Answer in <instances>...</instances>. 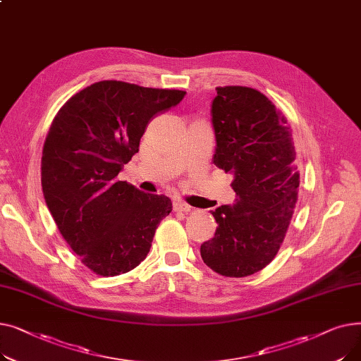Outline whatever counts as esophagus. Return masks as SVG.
Wrapping results in <instances>:
<instances>
[{
    "instance_id": "esophagus-1",
    "label": "esophagus",
    "mask_w": 361,
    "mask_h": 361,
    "mask_svg": "<svg viewBox=\"0 0 361 361\" xmlns=\"http://www.w3.org/2000/svg\"><path fill=\"white\" fill-rule=\"evenodd\" d=\"M173 207H174L176 212H185V214L193 212V207L190 204H187L185 202H181V200H176Z\"/></svg>"
}]
</instances>
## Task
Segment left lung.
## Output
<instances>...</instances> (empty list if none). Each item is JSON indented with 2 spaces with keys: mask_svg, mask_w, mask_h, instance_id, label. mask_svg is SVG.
I'll use <instances>...</instances> for the list:
<instances>
[{
  "mask_svg": "<svg viewBox=\"0 0 361 361\" xmlns=\"http://www.w3.org/2000/svg\"><path fill=\"white\" fill-rule=\"evenodd\" d=\"M211 112L214 164L233 173L237 202L212 212L215 237L200 255L216 274L243 278L269 264L286 238L298 197L297 154L287 118L253 87H216Z\"/></svg>",
  "mask_w": 361,
  "mask_h": 361,
  "instance_id": "obj_1",
  "label": "left lung"
}]
</instances>
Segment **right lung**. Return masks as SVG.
<instances>
[{
	"label": "right lung",
	"instance_id": "right-lung-1",
	"mask_svg": "<svg viewBox=\"0 0 361 361\" xmlns=\"http://www.w3.org/2000/svg\"><path fill=\"white\" fill-rule=\"evenodd\" d=\"M184 94L102 80L73 94L52 120L42 150L44 197L71 250L97 275L139 267L173 211L166 196L146 195L117 177L139 152L149 121Z\"/></svg>",
	"mask_w": 361,
	"mask_h": 361
}]
</instances>
